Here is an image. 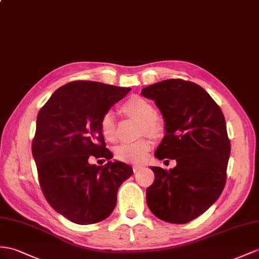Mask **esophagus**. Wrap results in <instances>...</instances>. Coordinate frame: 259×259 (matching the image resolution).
<instances>
[{"label":"esophagus","mask_w":259,"mask_h":259,"mask_svg":"<svg viewBox=\"0 0 259 259\" xmlns=\"http://www.w3.org/2000/svg\"><path fill=\"white\" fill-rule=\"evenodd\" d=\"M132 168H134V171H135V173H137V171H139L140 169H142V168H143V166H140V165H134V166H132Z\"/></svg>","instance_id":"1"}]
</instances>
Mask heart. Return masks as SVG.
Returning <instances> with one entry per match:
<instances>
[{"instance_id":"1","label":"heart","mask_w":259,"mask_h":259,"mask_svg":"<svg viewBox=\"0 0 259 259\" xmlns=\"http://www.w3.org/2000/svg\"><path fill=\"white\" fill-rule=\"evenodd\" d=\"M121 110L125 115L140 120V134L152 137L161 136L165 124L162 117L155 114V108L148 99L141 96H132L125 102ZM99 130L105 140L114 141L116 139V118L111 111H106L99 120ZM152 149V142L148 138H142L135 142L119 144L116 148L118 160L128 163H141Z\"/></svg>"}]
</instances>
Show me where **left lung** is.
<instances>
[{
  "mask_svg": "<svg viewBox=\"0 0 259 259\" xmlns=\"http://www.w3.org/2000/svg\"><path fill=\"white\" fill-rule=\"evenodd\" d=\"M141 95L153 99L165 120L155 157L177 162L169 170L151 167L148 207L165 222H190L218 200L227 182L231 143L222 110L201 86L181 78L147 86Z\"/></svg>",
  "mask_w": 259,
  "mask_h": 259,
  "instance_id": "obj_1",
  "label": "left lung"
}]
</instances>
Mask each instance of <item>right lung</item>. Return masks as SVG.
Returning a JSON list of instances; mask_svg holds the SVG:
<instances>
[{"mask_svg": "<svg viewBox=\"0 0 259 259\" xmlns=\"http://www.w3.org/2000/svg\"><path fill=\"white\" fill-rule=\"evenodd\" d=\"M130 91L74 81L58 89L38 112L31 151L39 184L51 207L71 222L85 225L108 218L119 187L134 174L119 161L104 166L89 163L91 157L114 156L106 148L99 120Z\"/></svg>", "mask_w": 259, "mask_h": 259, "instance_id": "right-lung-1", "label": "right lung"}]
</instances>
